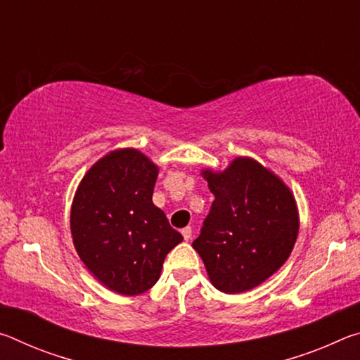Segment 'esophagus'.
<instances>
[{"label":"esophagus","mask_w":360,"mask_h":360,"mask_svg":"<svg viewBox=\"0 0 360 360\" xmlns=\"http://www.w3.org/2000/svg\"><path fill=\"white\" fill-rule=\"evenodd\" d=\"M181 233H182V236H184V240H186V241H188V240L192 238V229H191V227L182 229V230H181Z\"/></svg>","instance_id":"1"}]
</instances>
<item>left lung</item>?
<instances>
[{
    "instance_id": "left-lung-1",
    "label": "left lung",
    "mask_w": 360,
    "mask_h": 360,
    "mask_svg": "<svg viewBox=\"0 0 360 360\" xmlns=\"http://www.w3.org/2000/svg\"><path fill=\"white\" fill-rule=\"evenodd\" d=\"M214 195L202 233L192 243L211 284L241 294L266 281L289 259L300 217L289 186L251 157L222 172L202 169Z\"/></svg>"
}]
</instances>
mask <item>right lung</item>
Returning <instances> with one entry per match:
<instances>
[{"mask_svg": "<svg viewBox=\"0 0 360 360\" xmlns=\"http://www.w3.org/2000/svg\"><path fill=\"white\" fill-rule=\"evenodd\" d=\"M158 167L133 148L96 160L79 182L70 227L76 252L109 290L139 295L160 278L182 235L152 203Z\"/></svg>", "mask_w": 360, "mask_h": 360, "instance_id": "right-lung-1", "label": "right lung"}]
</instances>
